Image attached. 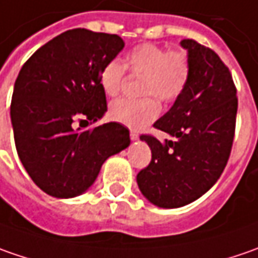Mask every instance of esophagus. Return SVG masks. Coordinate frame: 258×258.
<instances>
[{
  "label": "esophagus",
  "mask_w": 258,
  "mask_h": 258,
  "mask_svg": "<svg viewBox=\"0 0 258 258\" xmlns=\"http://www.w3.org/2000/svg\"><path fill=\"white\" fill-rule=\"evenodd\" d=\"M131 139H132V141H138V139H139V135L136 134V132H134V131H131Z\"/></svg>",
  "instance_id": "obj_1"
}]
</instances>
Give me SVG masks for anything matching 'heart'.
Segmentation results:
<instances>
[{
  "mask_svg": "<svg viewBox=\"0 0 258 258\" xmlns=\"http://www.w3.org/2000/svg\"><path fill=\"white\" fill-rule=\"evenodd\" d=\"M126 67L138 76H144L142 94H155L164 102H172L182 93L189 79V61L182 51H168L161 45L145 43L134 47L124 58ZM126 68L119 60L106 63L100 72V85L107 96L119 94L123 85ZM159 112L152 96L139 100L119 99L109 107L114 122L141 129L152 122Z\"/></svg>",
  "mask_w": 258,
  "mask_h": 258,
  "instance_id": "heart-1",
  "label": "heart"
}]
</instances>
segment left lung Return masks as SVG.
I'll return each instance as SVG.
<instances>
[{
	"label": "left lung",
	"mask_w": 258,
	"mask_h": 258,
	"mask_svg": "<svg viewBox=\"0 0 258 258\" xmlns=\"http://www.w3.org/2000/svg\"><path fill=\"white\" fill-rule=\"evenodd\" d=\"M189 79L172 107L154 126L168 135L149 145L151 164L138 173L141 192L159 208H179L203 197L221 176L233 146L237 90L227 66L211 48L182 40Z\"/></svg>",
	"instance_id": "8db88e82"
}]
</instances>
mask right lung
I'll use <instances>...</instances> for the list:
<instances>
[{"instance_id":"obj_1","label":"right lung","mask_w":258,"mask_h":258,"mask_svg":"<svg viewBox=\"0 0 258 258\" xmlns=\"http://www.w3.org/2000/svg\"><path fill=\"white\" fill-rule=\"evenodd\" d=\"M123 47L119 35L75 28L40 47L20 70L10 112L15 148L45 194L55 198L85 194L104 161L131 145L123 124L85 129L107 112L100 72Z\"/></svg>"}]
</instances>
